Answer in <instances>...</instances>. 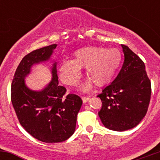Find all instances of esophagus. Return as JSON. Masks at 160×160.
Masks as SVG:
<instances>
[{
	"label": "esophagus",
	"instance_id": "esophagus-1",
	"mask_svg": "<svg viewBox=\"0 0 160 160\" xmlns=\"http://www.w3.org/2000/svg\"><path fill=\"white\" fill-rule=\"evenodd\" d=\"M81 98H82V101H83V103L88 102V101H89V99H90V98H88V97H82Z\"/></svg>",
	"mask_w": 160,
	"mask_h": 160
}]
</instances>
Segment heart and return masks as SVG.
<instances>
[{
  "label": "heart",
  "mask_w": 160,
  "mask_h": 160,
  "mask_svg": "<svg viewBox=\"0 0 160 160\" xmlns=\"http://www.w3.org/2000/svg\"><path fill=\"white\" fill-rule=\"evenodd\" d=\"M122 60V52L117 48L87 46L74 52L73 60L67 59L60 64L59 77L66 84L75 86L81 77L80 69L86 68L85 75L89 80L80 89L88 91L93 83L98 87L108 83L118 70Z\"/></svg>",
  "instance_id": "1"
}]
</instances>
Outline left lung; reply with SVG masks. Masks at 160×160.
Masks as SVG:
<instances>
[{
	"label": "left lung",
	"mask_w": 160,
	"mask_h": 160,
	"mask_svg": "<svg viewBox=\"0 0 160 160\" xmlns=\"http://www.w3.org/2000/svg\"><path fill=\"white\" fill-rule=\"evenodd\" d=\"M125 61L117 77L98 95L102 101L98 112L108 129L123 132L139 124L146 114L151 97V82L143 61L122 45Z\"/></svg>",
	"instance_id": "obj_1"
}]
</instances>
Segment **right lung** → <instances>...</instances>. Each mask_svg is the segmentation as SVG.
Instances as JSON below:
<instances>
[{
  "label": "right lung",
  "mask_w": 160,
  "mask_h": 160,
  "mask_svg": "<svg viewBox=\"0 0 160 160\" xmlns=\"http://www.w3.org/2000/svg\"><path fill=\"white\" fill-rule=\"evenodd\" d=\"M57 45L31 52L22 59L14 75L11 88L13 107L21 125L39 141L56 143L74 133L77 117L83 101L76 94L64 96L67 89L59 86L56 62L52 67V80L42 90H32L25 79L34 64L48 61Z\"/></svg>",
  "instance_id": "add662e5"
}]
</instances>
